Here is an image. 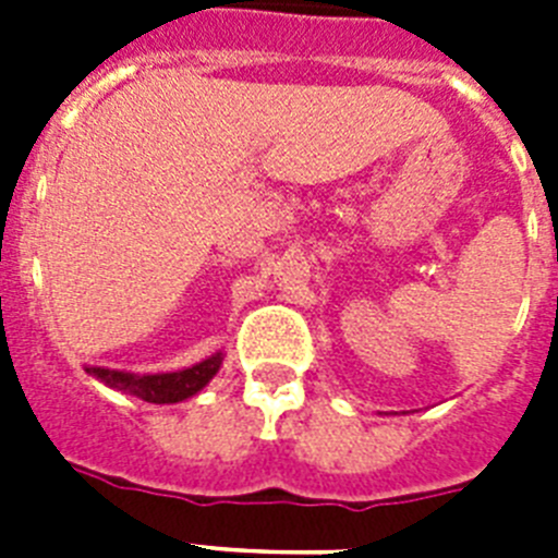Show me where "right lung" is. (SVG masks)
Segmentation results:
<instances>
[{
  "instance_id": "add662e5",
  "label": "right lung",
  "mask_w": 558,
  "mask_h": 558,
  "mask_svg": "<svg viewBox=\"0 0 558 558\" xmlns=\"http://www.w3.org/2000/svg\"><path fill=\"white\" fill-rule=\"evenodd\" d=\"M220 363H223V352H215L211 357L195 363V366L167 374H131L102 366H86V372L100 379V383H106L108 388L133 393V397L156 402V405H172V402H181V399H190L192 393H198L220 372Z\"/></svg>"
}]
</instances>
